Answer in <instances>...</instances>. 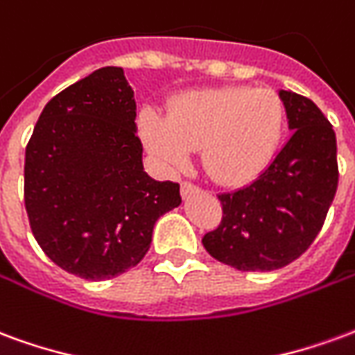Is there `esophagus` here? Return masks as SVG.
Wrapping results in <instances>:
<instances>
[{
	"label": "esophagus",
	"mask_w": 355,
	"mask_h": 355,
	"mask_svg": "<svg viewBox=\"0 0 355 355\" xmlns=\"http://www.w3.org/2000/svg\"><path fill=\"white\" fill-rule=\"evenodd\" d=\"M196 191H198V187H196L195 183H191V181H183V183H181V195L183 196L193 195Z\"/></svg>",
	"instance_id": "esophagus-1"
}]
</instances>
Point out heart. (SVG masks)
<instances>
[{"instance_id":"b5f03b06","label":"heart","mask_w":355,"mask_h":355,"mask_svg":"<svg viewBox=\"0 0 355 355\" xmlns=\"http://www.w3.org/2000/svg\"><path fill=\"white\" fill-rule=\"evenodd\" d=\"M286 110L280 96L255 87H221L178 96L168 119L146 110L139 132L168 168H183L200 149L202 166L221 185H244L265 170L280 146Z\"/></svg>"}]
</instances>
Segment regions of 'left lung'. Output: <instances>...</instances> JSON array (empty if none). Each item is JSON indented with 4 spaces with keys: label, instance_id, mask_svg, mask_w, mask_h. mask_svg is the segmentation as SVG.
I'll list each match as a JSON object with an SVG mask.
<instances>
[{
    "label": "left lung",
    "instance_id": "obj_1",
    "mask_svg": "<svg viewBox=\"0 0 355 355\" xmlns=\"http://www.w3.org/2000/svg\"><path fill=\"white\" fill-rule=\"evenodd\" d=\"M291 138L248 187L219 195L221 223L206 252L244 272H266L301 257L322 231L338 185L337 138L312 100L282 90Z\"/></svg>",
    "mask_w": 355,
    "mask_h": 355
}]
</instances>
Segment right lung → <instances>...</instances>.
<instances>
[{"label":"right lung","instance_id":"right-lung-1","mask_svg":"<svg viewBox=\"0 0 355 355\" xmlns=\"http://www.w3.org/2000/svg\"><path fill=\"white\" fill-rule=\"evenodd\" d=\"M136 100L123 68L69 85L41 111L26 146L24 206L49 259L110 280L146 257L153 227L180 206V183L144 172Z\"/></svg>","mask_w":355,"mask_h":355}]
</instances>
